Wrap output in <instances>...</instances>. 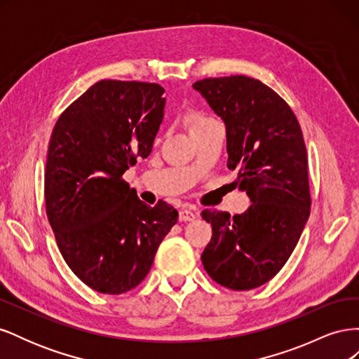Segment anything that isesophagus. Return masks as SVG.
Returning <instances> with one entry per match:
<instances>
[{"instance_id":"esophagus-1","label":"esophagus","mask_w":359,"mask_h":359,"mask_svg":"<svg viewBox=\"0 0 359 359\" xmlns=\"http://www.w3.org/2000/svg\"><path fill=\"white\" fill-rule=\"evenodd\" d=\"M196 219V214L191 210H181L180 211V222H193Z\"/></svg>"}]
</instances>
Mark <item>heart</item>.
<instances>
[{
    "instance_id": "heart-1",
    "label": "heart",
    "mask_w": 359,
    "mask_h": 359,
    "mask_svg": "<svg viewBox=\"0 0 359 359\" xmlns=\"http://www.w3.org/2000/svg\"><path fill=\"white\" fill-rule=\"evenodd\" d=\"M215 123H217L215 119L211 118L210 115H206L205 112H194L190 118V130L191 132H198V130L206 128Z\"/></svg>"
}]
</instances>
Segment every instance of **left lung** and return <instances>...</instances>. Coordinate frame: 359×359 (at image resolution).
Returning <instances> with one entry per match:
<instances>
[{
  "instance_id": "8db88e82",
  "label": "left lung",
  "mask_w": 359,
  "mask_h": 359,
  "mask_svg": "<svg viewBox=\"0 0 359 359\" xmlns=\"http://www.w3.org/2000/svg\"><path fill=\"white\" fill-rule=\"evenodd\" d=\"M226 124L227 168L252 205L243 214L203 210L212 238L202 253L208 276L227 289L265 285L285 266L310 215L307 149L281 97L248 76L193 83Z\"/></svg>"
}]
</instances>
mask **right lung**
Segmentation results:
<instances>
[{"label": "right lung", "instance_id": "right-lung-1", "mask_svg": "<svg viewBox=\"0 0 359 359\" xmlns=\"http://www.w3.org/2000/svg\"><path fill=\"white\" fill-rule=\"evenodd\" d=\"M158 83L104 79L64 111L45 173L48 220L60 252L86 286L107 295L136 287L178 211L148 206L121 177L147 158L163 121Z\"/></svg>", "mask_w": 359, "mask_h": 359}]
</instances>
